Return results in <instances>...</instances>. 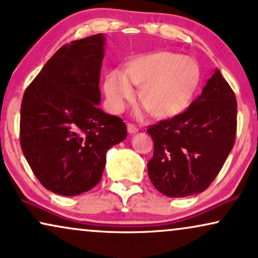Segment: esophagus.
Segmentation results:
<instances>
[{
  "label": "esophagus",
  "instance_id": "1",
  "mask_svg": "<svg viewBox=\"0 0 258 258\" xmlns=\"http://www.w3.org/2000/svg\"><path fill=\"white\" fill-rule=\"evenodd\" d=\"M126 128H128V133L129 134H135V133L139 132L137 126H135L134 124H128V125H126Z\"/></svg>",
  "mask_w": 258,
  "mask_h": 258
}]
</instances>
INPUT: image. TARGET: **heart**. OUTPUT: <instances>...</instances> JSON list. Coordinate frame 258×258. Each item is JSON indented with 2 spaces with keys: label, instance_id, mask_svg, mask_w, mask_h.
I'll return each instance as SVG.
<instances>
[{
  "label": "heart",
  "instance_id": "b5f03b06",
  "mask_svg": "<svg viewBox=\"0 0 258 258\" xmlns=\"http://www.w3.org/2000/svg\"><path fill=\"white\" fill-rule=\"evenodd\" d=\"M200 82L198 63L188 56L155 52L133 59L124 71H111L104 82L108 104L122 111L134 95L133 85L141 86L139 98L158 118H173L185 112L195 98Z\"/></svg>",
  "mask_w": 258,
  "mask_h": 258
}]
</instances>
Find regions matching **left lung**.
Instances as JSON below:
<instances>
[{"mask_svg": "<svg viewBox=\"0 0 258 258\" xmlns=\"http://www.w3.org/2000/svg\"><path fill=\"white\" fill-rule=\"evenodd\" d=\"M237 100L219 70L181 115L150 125L154 141L148 175L159 192L183 198L205 190L233 148Z\"/></svg>", "mask_w": 258, "mask_h": 258, "instance_id": "8db88e82", "label": "left lung"}]
</instances>
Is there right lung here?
<instances>
[{"mask_svg":"<svg viewBox=\"0 0 258 258\" xmlns=\"http://www.w3.org/2000/svg\"><path fill=\"white\" fill-rule=\"evenodd\" d=\"M105 35L63 45L23 93L20 143L45 188L73 197L102 179L106 152L126 137L122 118L99 109Z\"/></svg>","mask_w":258,"mask_h":258,"instance_id":"add662e5","label":"right lung"}]
</instances>
